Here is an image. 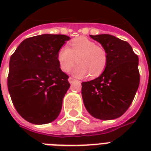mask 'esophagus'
I'll return each mask as SVG.
<instances>
[{
  "label": "esophagus",
  "instance_id": "esophagus-1",
  "mask_svg": "<svg viewBox=\"0 0 151 151\" xmlns=\"http://www.w3.org/2000/svg\"><path fill=\"white\" fill-rule=\"evenodd\" d=\"M75 81L76 80H75V79H74V78H71V77H70V78H69V79H68V81L70 83V84H71V83H73V81Z\"/></svg>",
  "mask_w": 151,
  "mask_h": 151
}]
</instances>
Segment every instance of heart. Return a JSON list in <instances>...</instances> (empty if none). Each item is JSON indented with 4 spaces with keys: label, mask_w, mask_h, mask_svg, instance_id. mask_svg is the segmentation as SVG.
Masks as SVG:
<instances>
[{
    "label": "heart",
    "mask_w": 151,
    "mask_h": 151,
    "mask_svg": "<svg viewBox=\"0 0 151 151\" xmlns=\"http://www.w3.org/2000/svg\"><path fill=\"white\" fill-rule=\"evenodd\" d=\"M70 48L64 45L59 48L57 59L63 72H69L74 65L72 73L77 78L89 75L96 78L103 73L107 64V54L105 49L97 46L94 41L80 37L71 41Z\"/></svg>",
    "instance_id": "heart-1"
}]
</instances>
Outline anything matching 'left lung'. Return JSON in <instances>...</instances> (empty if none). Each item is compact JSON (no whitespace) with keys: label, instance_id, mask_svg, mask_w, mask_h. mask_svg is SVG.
Wrapping results in <instances>:
<instances>
[{"label":"left lung","instance_id":"left-lung-1","mask_svg":"<svg viewBox=\"0 0 151 151\" xmlns=\"http://www.w3.org/2000/svg\"><path fill=\"white\" fill-rule=\"evenodd\" d=\"M90 37L105 49L107 64L99 77L81 83L83 102L92 117L103 121L116 119L129 109L138 89V55L127 41L113 35Z\"/></svg>","mask_w":151,"mask_h":151}]
</instances>
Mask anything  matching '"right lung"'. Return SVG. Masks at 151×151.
Wrapping results in <instances>:
<instances>
[{"instance_id": "add662e5", "label": "right lung", "mask_w": 151, "mask_h": 151, "mask_svg": "<svg viewBox=\"0 0 151 151\" xmlns=\"http://www.w3.org/2000/svg\"><path fill=\"white\" fill-rule=\"evenodd\" d=\"M70 37L41 34L25 39L11 56L8 88L20 116L35 124L56 119L70 88L57 54Z\"/></svg>"}]
</instances>
